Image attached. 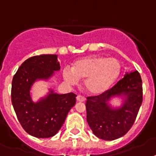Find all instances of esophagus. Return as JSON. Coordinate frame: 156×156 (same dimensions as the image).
Masks as SVG:
<instances>
[{
	"label": "esophagus",
	"instance_id": "obj_1",
	"mask_svg": "<svg viewBox=\"0 0 156 156\" xmlns=\"http://www.w3.org/2000/svg\"><path fill=\"white\" fill-rule=\"evenodd\" d=\"M85 100H86V98H85V97H83V96H77V101H78V102H84Z\"/></svg>",
	"mask_w": 156,
	"mask_h": 156
}]
</instances>
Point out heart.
<instances>
[{
  "label": "heart",
  "instance_id": "obj_1",
  "mask_svg": "<svg viewBox=\"0 0 156 156\" xmlns=\"http://www.w3.org/2000/svg\"><path fill=\"white\" fill-rule=\"evenodd\" d=\"M121 72V64L113 58L90 55L78 59L73 64L72 69L66 67L63 78L69 85H77L84 80L86 90L98 95L111 88Z\"/></svg>",
  "mask_w": 156,
  "mask_h": 156
}]
</instances>
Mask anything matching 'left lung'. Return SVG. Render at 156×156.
<instances>
[{"label":"left lung","mask_w":156,"mask_h":156,"mask_svg":"<svg viewBox=\"0 0 156 156\" xmlns=\"http://www.w3.org/2000/svg\"><path fill=\"white\" fill-rule=\"evenodd\" d=\"M115 97L123 99L120 107L113 108L109 104ZM87 99V120L94 134L101 140H117L131 128L143 102L140 73L137 70L126 73L112 88Z\"/></svg>","instance_id":"1"}]
</instances>
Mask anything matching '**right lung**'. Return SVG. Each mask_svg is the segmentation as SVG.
Masks as SVG:
<instances>
[{
    "label": "right lung",
    "instance_id": "right-lung-1",
    "mask_svg": "<svg viewBox=\"0 0 156 156\" xmlns=\"http://www.w3.org/2000/svg\"><path fill=\"white\" fill-rule=\"evenodd\" d=\"M59 69L58 55L41 54L25 60L12 78V107L21 126L34 137L49 138L56 135L76 103L75 94H59L51 89L37 102L33 101L30 90L34 82L49 80Z\"/></svg>",
    "mask_w": 156,
    "mask_h": 156
}]
</instances>
